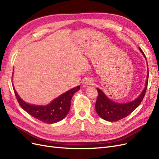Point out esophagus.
<instances>
[{"label": "esophagus", "instance_id": "34e87169", "mask_svg": "<svg viewBox=\"0 0 159 159\" xmlns=\"http://www.w3.org/2000/svg\"><path fill=\"white\" fill-rule=\"evenodd\" d=\"M93 84V81L92 80L89 78H87L83 81V86L84 87H88L89 85H92Z\"/></svg>", "mask_w": 159, "mask_h": 159}]
</instances>
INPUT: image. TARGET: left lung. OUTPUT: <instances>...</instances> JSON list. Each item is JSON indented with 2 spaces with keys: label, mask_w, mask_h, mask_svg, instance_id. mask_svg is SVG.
Masks as SVG:
<instances>
[{
  "label": "left lung",
  "mask_w": 159,
  "mask_h": 159,
  "mask_svg": "<svg viewBox=\"0 0 159 159\" xmlns=\"http://www.w3.org/2000/svg\"><path fill=\"white\" fill-rule=\"evenodd\" d=\"M139 50L142 54L146 56L143 50L139 48ZM147 60V59H146ZM148 71L147 73V81L145 88L139 95V97L131 102L126 103H118L112 100L109 99L103 91L99 88H97L98 96L95 103V111L100 117L107 121H117L119 120L126 117L129 114H131L135 109L143 101L144 96L145 95L146 90L148 85Z\"/></svg>",
  "instance_id": "obj_1"
}]
</instances>
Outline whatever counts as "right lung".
I'll use <instances>...</instances> for the list:
<instances>
[{
  "instance_id": "right-lung-1",
  "label": "right lung",
  "mask_w": 159,
  "mask_h": 159,
  "mask_svg": "<svg viewBox=\"0 0 159 159\" xmlns=\"http://www.w3.org/2000/svg\"><path fill=\"white\" fill-rule=\"evenodd\" d=\"M13 89L19 105L25 111L42 122L50 124L60 121L66 117L70 109L73 95L80 89V86L71 89L53 100L50 104L44 106L26 103L19 97L14 87Z\"/></svg>"
}]
</instances>
